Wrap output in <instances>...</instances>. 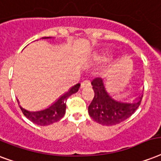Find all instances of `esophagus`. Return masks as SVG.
<instances>
[{
	"instance_id": "obj_1",
	"label": "esophagus",
	"mask_w": 161,
	"mask_h": 161,
	"mask_svg": "<svg viewBox=\"0 0 161 161\" xmlns=\"http://www.w3.org/2000/svg\"><path fill=\"white\" fill-rule=\"evenodd\" d=\"M91 86V83H90V81L89 80H84L83 82H82L81 83V89H86V88H89Z\"/></svg>"
}]
</instances>
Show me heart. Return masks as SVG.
<instances>
[{"label": "heart", "instance_id": "b5f03b06", "mask_svg": "<svg viewBox=\"0 0 161 161\" xmlns=\"http://www.w3.org/2000/svg\"><path fill=\"white\" fill-rule=\"evenodd\" d=\"M108 56H109V54H103V56H100V60L101 61H105V60H106L108 58Z\"/></svg>", "mask_w": 161, "mask_h": 161}]
</instances>
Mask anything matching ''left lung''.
Returning <instances> with one entry per match:
<instances>
[{"label":"left lung","mask_w":161,"mask_h":161,"mask_svg":"<svg viewBox=\"0 0 161 161\" xmlns=\"http://www.w3.org/2000/svg\"><path fill=\"white\" fill-rule=\"evenodd\" d=\"M91 84L94 96L88 110L91 118L100 124L105 126L119 124L129 118L140 105L143 94L132 102L119 101L109 94L104 81L100 78L94 79Z\"/></svg>","instance_id":"left-lung-1"}]
</instances>
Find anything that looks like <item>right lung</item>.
<instances>
[{
	"label": "right lung",
	"mask_w": 161,
	"mask_h": 161,
	"mask_svg": "<svg viewBox=\"0 0 161 161\" xmlns=\"http://www.w3.org/2000/svg\"><path fill=\"white\" fill-rule=\"evenodd\" d=\"M51 37H43L42 39H51ZM80 87V83H77L76 85L72 86L68 91L60 96L55 102L49 107L45 108L44 110L31 111L23 108L19 105L21 110L23 111L24 116L29 119V121H33L35 124L39 126H48L52 123H55L59 120H61L65 115L66 112V101L67 98L72 94H75L78 91ZM18 105L19 101L18 100Z\"/></svg>",
	"instance_id": "1"
}]
</instances>
